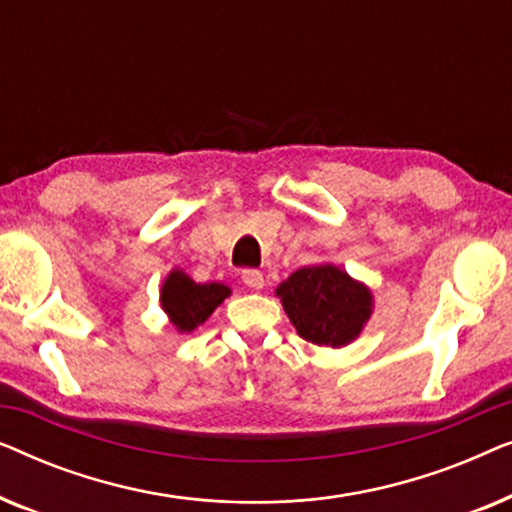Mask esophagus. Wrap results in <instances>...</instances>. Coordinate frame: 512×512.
<instances>
[{
  "label": "esophagus",
  "instance_id": "1",
  "mask_svg": "<svg viewBox=\"0 0 512 512\" xmlns=\"http://www.w3.org/2000/svg\"><path fill=\"white\" fill-rule=\"evenodd\" d=\"M242 282L247 284L249 289H263V284H265L263 272L261 270H254V268L242 270Z\"/></svg>",
  "mask_w": 512,
  "mask_h": 512
}]
</instances>
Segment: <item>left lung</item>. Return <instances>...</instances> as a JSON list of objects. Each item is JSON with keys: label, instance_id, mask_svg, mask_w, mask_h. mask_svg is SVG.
<instances>
[{"label": "left lung", "instance_id": "1", "mask_svg": "<svg viewBox=\"0 0 512 512\" xmlns=\"http://www.w3.org/2000/svg\"><path fill=\"white\" fill-rule=\"evenodd\" d=\"M298 335L319 347H342L370 317V293L335 265L300 268L277 289Z\"/></svg>", "mask_w": 512, "mask_h": 512}]
</instances>
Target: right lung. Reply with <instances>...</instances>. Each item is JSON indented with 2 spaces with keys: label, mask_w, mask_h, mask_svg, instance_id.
Wrapping results in <instances>:
<instances>
[{
  "label": "right lung",
  "mask_w": 512,
  "mask_h": 512,
  "mask_svg": "<svg viewBox=\"0 0 512 512\" xmlns=\"http://www.w3.org/2000/svg\"><path fill=\"white\" fill-rule=\"evenodd\" d=\"M230 296V289L226 284L209 282V284H195L191 277L184 275L181 270L170 272V277L163 284V310L170 314L172 324L179 328L181 333H191L195 326H200L216 307L223 303V298Z\"/></svg>",
  "instance_id": "obj_1"
}]
</instances>
